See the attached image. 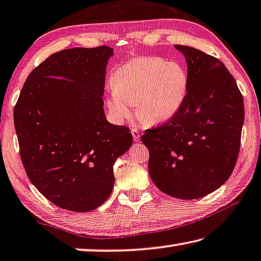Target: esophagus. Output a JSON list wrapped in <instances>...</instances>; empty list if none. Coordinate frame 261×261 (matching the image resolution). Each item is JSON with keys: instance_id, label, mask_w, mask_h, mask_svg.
<instances>
[{"instance_id": "1", "label": "esophagus", "mask_w": 261, "mask_h": 261, "mask_svg": "<svg viewBox=\"0 0 261 261\" xmlns=\"http://www.w3.org/2000/svg\"><path fill=\"white\" fill-rule=\"evenodd\" d=\"M132 135H133L134 141H140V138H141V133H140V132L136 129V128H133V129H132Z\"/></svg>"}]
</instances>
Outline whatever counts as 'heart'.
Segmentation results:
<instances>
[{
    "label": "heart",
    "instance_id": "1",
    "mask_svg": "<svg viewBox=\"0 0 261 261\" xmlns=\"http://www.w3.org/2000/svg\"><path fill=\"white\" fill-rule=\"evenodd\" d=\"M107 108L115 123L136 117L146 123H159L174 117L188 91V74L181 65L159 57H140L120 65L111 77Z\"/></svg>",
    "mask_w": 261,
    "mask_h": 261
}]
</instances>
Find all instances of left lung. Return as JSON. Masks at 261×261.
<instances>
[{
  "label": "left lung",
  "instance_id": "8db88e82",
  "mask_svg": "<svg viewBox=\"0 0 261 261\" xmlns=\"http://www.w3.org/2000/svg\"><path fill=\"white\" fill-rule=\"evenodd\" d=\"M188 64L179 110L144 130L151 181L179 199L205 196L227 181L237 162L245 117L243 94L225 65L195 47L176 44Z\"/></svg>",
  "mask_w": 261,
  "mask_h": 261
}]
</instances>
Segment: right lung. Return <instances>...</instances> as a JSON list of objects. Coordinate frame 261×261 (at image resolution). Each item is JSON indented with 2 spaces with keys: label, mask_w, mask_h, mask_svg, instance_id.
I'll use <instances>...</instances> for the list:
<instances>
[{
  "label": "right lung",
  "mask_w": 261,
  "mask_h": 261,
  "mask_svg": "<svg viewBox=\"0 0 261 261\" xmlns=\"http://www.w3.org/2000/svg\"><path fill=\"white\" fill-rule=\"evenodd\" d=\"M113 49L74 47L51 55L31 71L14 107L27 176L62 209H97L113 190V166L132 146L126 126L103 113L105 72Z\"/></svg>",
  "instance_id": "obj_1"
}]
</instances>
